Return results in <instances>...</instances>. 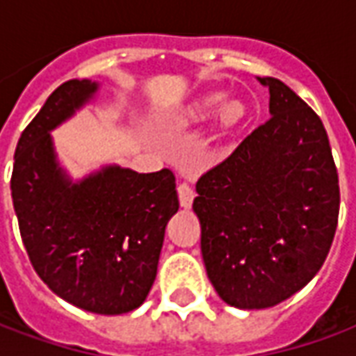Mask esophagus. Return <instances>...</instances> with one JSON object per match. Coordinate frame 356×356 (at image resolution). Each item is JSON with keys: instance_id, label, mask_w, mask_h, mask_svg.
<instances>
[{"instance_id": "esophagus-1", "label": "esophagus", "mask_w": 356, "mask_h": 356, "mask_svg": "<svg viewBox=\"0 0 356 356\" xmlns=\"http://www.w3.org/2000/svg\"><path fill=\"white\" fill-rule=\"evenodd\" d=\"M177 194H179V202H181V208H191L194 200V188L188 183H179L177 186Z\"/></svg>"}]
</instances>
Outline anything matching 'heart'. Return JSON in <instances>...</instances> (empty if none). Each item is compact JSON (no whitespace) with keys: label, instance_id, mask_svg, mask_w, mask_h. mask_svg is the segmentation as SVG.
<instances>
[{"label":"heart","instance_id":"b5f03b06","mask_svg":"<svg viewBox=\"0 0 356 356\" xmlns=\"http://www.w3.org/2000/svg\"><path fill=\"white\" fill-rule=\"evenodd\" d=\"M221 101V97H209V99H206V101L202 102L200 104V112H204V110H208L211 108L213 104H217V102ZM223 118H225V122H229V124H232V122H236V120H240L242 118V106L240 104H236V102H232V104H229L227 108H225L223 112Z\"/></svg>","mask_w":356,"mask_h":356}]
</instances>
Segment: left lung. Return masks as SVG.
<instances>
[{
  "label": "left lung",
  "instance_id": "1",
  "mask_svg": "<svg viewBox=\"0 0 356 356\" xmlns=\"http://www.w3.org/2000/svg\"><path fill=\"white\" fill-rule=\"evenodd\" d=\"M268 118L198 183L202 257L225 303L267 309L313 280L332 246L339 183L328 135L305 101L276 78Z\"/></svg>",
  "mask_w": 356,
  "mask_h": 356
}]
</instances>
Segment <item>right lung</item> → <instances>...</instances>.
Masks as SVG:
<instances>
[{"label":"right lung","instance_id":"1","mask_svg":"<svg viewBox=\"0 0 356 356\" xmlns=\"http://www.w3.org/2000/svg\"><path fill=\"white\" fill-rule=\"evenodd\" d=\"M99 83L58 86L15 150L11 196L32 267L68 303L97 314L129 313L147 299L165 225L177 213L171 170L106 165L74 183L58 165L49 133L74 116Z\"/></svg>","mask_w":356,"mask_h":356}]
</instances>
